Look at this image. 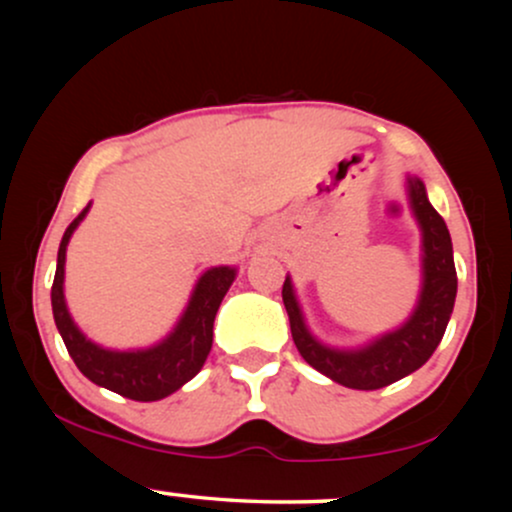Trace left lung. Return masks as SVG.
<instances>
[{"instance_id": "left-lung-1", "label": "left lung", "mask_w": 512, "mask_h": 512, "mask_svg": "<svg viewBox=\"0 0 512 512\" xmlns=\"http://www.w3.org/2000/svg\"><path fill=\"white\" fill-rule=\"evenodd\" d=\"M404 187L411 216L421 231V289L414 310L402 325L361 346L325 344L310 332L289 274L281 289L293 342L305 363L351 390H380L424 366L438 349L455 305L457 274L448 226L428 202L424 180L407 173Z\"/></svg>"}]
</instances>
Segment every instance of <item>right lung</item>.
Listing matches in <instances>:
<instances>
[{
    "mask_svg": "<svg viewBox=\"0 0 512 512\" xmlns=\"http://www.w3.org/2000/svg\"><path fill=\"white\" fill-rule=\"evenodd\" d=\"M88 209H91V202L69 223L62 236L60 252H57V272L55 281H52L55 325L62 334L69 356L74 358L76 368L91 383L134 399V402H156V399L173 395L202 370L211 351V339H214L216 310L236 281L238 269L219 264V267H209L207 272H202L178 322L161 342L144 346V349H105L79 330L67 308V298H64L67 245L79 223L86 219Z\"/></svg>",
    "mask_w": 512,
    "mask_h": 512,
    "instance_id": "add662e5",
    "label": "right lung"
}]
</instances>
